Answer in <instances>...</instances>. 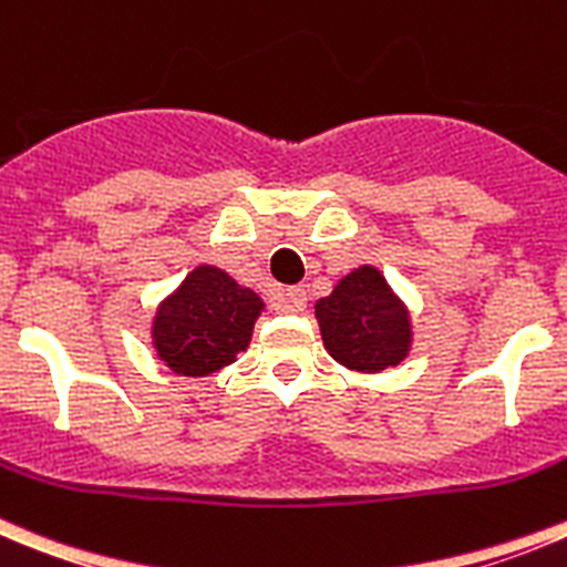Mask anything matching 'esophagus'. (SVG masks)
Instances as JSON below:
<instances>
[{"label": "esophagus", "mask_w": 567, "mask_h": 567, "mask_svg": "<svg viewBox=\"0 0 567 567\" xmlns=\"http://www.w3.org/2000/svg\"><path fill=\"white\" fill-rule=\"evenodd\" d=\"M307 307V290L301 285L296 288H288L282 296V310L285 312H301Z\"/></svg>", "instance_id": "obj_1"}]
</instances>
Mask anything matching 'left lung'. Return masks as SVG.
Instances as JSON below:
<instances>
[{"instance_id":"1","label":"left lung","mask_w":567,"mask_h":567,"mask_svg":"<svg viewBox=\"0 0 567 567\" xmlns=\"http://www.w3.org/2000/svg\"><path fill=\"white\" fill-rule=\"evenodd\" d=\"M316 318L329 354L354 371H384L410 351V316L371 266L340 279L316 305Z\"/></svg>"}]
</instances>
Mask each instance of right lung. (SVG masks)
Masks as SVG:
<instances>
[{
  "label": "right lung",
  "instance_id": "right-lung-1",
  "mask_svg": "<svg viewBox=\"0 0 567 567\" xmlns=\"http://www.w3.org/2000/svg\"><path fill=\"white\" fill-rule=\"evenodd\" d=\"M260 310L255 290L240 288L221 268L199 266L157 307L155 349L172 371L207 377L246 351Z\"/></svg>",
  "mask_w": 567,
  "mask_h": 567
}]
</instances>
